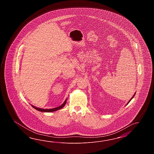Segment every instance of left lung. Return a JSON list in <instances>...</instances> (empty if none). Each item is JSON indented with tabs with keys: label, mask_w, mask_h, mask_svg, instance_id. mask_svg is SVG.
I'll return each instance as SVG.
<instances>
[{
	"label": "left lung",
	"mask_w": 154,
	"mask_h": 154,
	"mask_svg": "<svg viewBox=\"0 0 154 154\" xmlns=\"http://www.w3.org/2000/svg\"><path fill=\"white\" fill-rule=\"evenodd\" d=\"M135 94H134V95H133V97H131V100H129V102H128V103H127V104H128V103H129V102L131 101V99H132V98H133V97H134V96H135Z\"/></svg>",
	"instance_id": "8db88e82"
}]
</instances>
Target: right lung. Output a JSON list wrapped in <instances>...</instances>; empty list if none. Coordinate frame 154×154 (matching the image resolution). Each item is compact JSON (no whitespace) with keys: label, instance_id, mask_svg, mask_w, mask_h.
I'll list each match as a JSON object with an SVG mask.
<instances>
[{"label":"right lung","instance_id":"right-lung-1","mask_svg":"<svg viewBox=\"0 0 154 154\" xmlns=\"http://www.w3.org/2000/svg\"><path fill=\"white\" fill-rule=\"evenodd\" d=\"M66 100H65V101L64 102V103H63L61 106H60L59 107H56V108H51V109H43V108L36 107L33 106V105H31V106H32V107H33L35 109H36V110H37V111H38L43 112H51L56 111H57V110H59L60 109H61V108H62L63 107H64V106H65V105L66 104Z\"/></svg>","mask_w":154,"mask_h":154}]
</instances>
